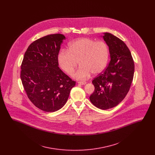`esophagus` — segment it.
<instances>
[{
    "label": "esophagus",
    "mask_w": 155,
    "mask_h": 155,
    "mask_svg": "<svg viewBox=\"0 0 155 155\" xmlns=\"http://www.w3.org/2000/svg\"><path fill=\"white\" fill-rule=\"evenodd\" d=\"M78 83L80 84H81V85H85V84H87V82H85V81H82V82H78Z\"/></svg>",
    "instance_id": "obj_1"
}]
</instances>
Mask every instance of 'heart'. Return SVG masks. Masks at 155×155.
Segmentation results:
<instances>
[{"label": "heart", "mask_w": 155, "mask_h": 155, "mask_svg": "<svg viewBox=\"0 0 155 155\" xmlns=\"http://www.w3.org/2000/svg\"><path fill=\"white\" fill-rule=\"evenodd\" d=\"M109 59L107 45L88 38H79L68 45V50H61L58 56L60 68L67 74H72L78 64L81 66L73 74L77 80H85L92 73H101Z\"/></svg>", "instance_id": "b5f03b06"}]
</instances>
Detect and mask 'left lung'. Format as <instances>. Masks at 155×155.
I'll return each mask as SVG.
<instances>
[{"label":"left lung","instance_id":"obj_1","mask_svg":"<svg viewBox=\"0 0 155 155\" xmlns=\"http://www.w3.org/2000/svg\"><path fill=\"white\" fill-rule=\"evenodd\" d=\"M102 37L109 47L110 61L92 81L95 91L89 99L96 107L106 110L117 106L127 95L133 81L134 62L122 40L109 32H104Z\"/></svg>","mask_w":155,"mask_h":155}]
</instances>
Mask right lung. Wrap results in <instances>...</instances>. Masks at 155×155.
I'll return each mask as SVG.
<instances>
[{
	"mask_svg": "<svg viewBox=\"0 0 155 155\" xmlns=\"http://www.w3.org/2000/svg\"><path fill=\"white\" fill-rule=\"evenodd\" d=\"M66 37L61 34L41 38L30 44L21 66V80L27 95L36 107L46 112L66 104L75 82L59 67L58 56Z\"/></svg>",
	"mask_w": 155,
	"mask_h": 155,
	"instance_id": "right-lung-1",
	"label": "right lung"
}]
</instances>
